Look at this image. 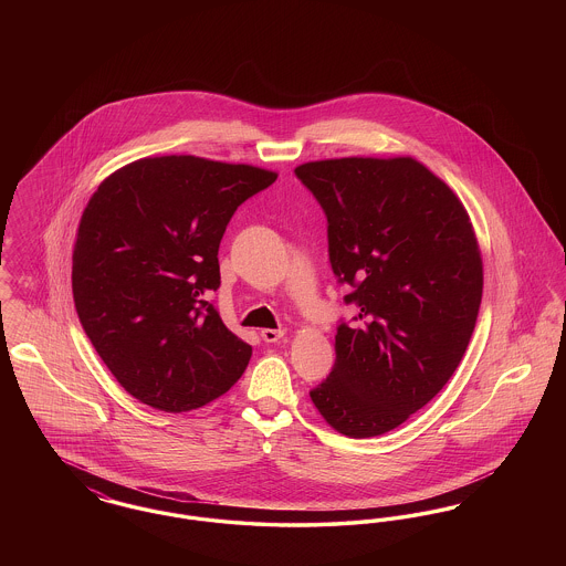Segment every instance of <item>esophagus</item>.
<instances>
[{"label":"esophagus","mask_w":566,"mask_h":566,"mask_svg":"<svg viewBox=\"0 0 566 566\" xmlns=\"http://www.w3.org/2000/svg\"><path fill=\"white\" fill-rule=\"evenodd\" d=\"M284 335H286L284 328H263V331H261V337H263L268 344L280 342Z\"/></svg>","instance_id":"1"}]
</instances>
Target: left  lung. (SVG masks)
<instances>
[{
    "label": "left lung",
    "instance_id": "8db88e82",
    "mask_svg": "<svg viewBox=\"0 0 566 566\" xmlns=\"http://www.w3.org/2000/svg\"><path fill=\"white\" fill-rule=\"evenodd\" d=\"M295 174L323 206L331 268L358 305L310 397L335 431L377 437L457 371L484 291L480 243L457 192L411 157L324 159Z\"/></svg>",
    "mask_w": 566,
    "mask_h": 566
}]
</instances>
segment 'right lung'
Returning <instances> with one entry per match:
<instances>
[{
  "label": "right lung",
  "mask_w": 566,
  "mask_h": 566,
  "mask_svg": "<svg viewBox=\"0 0 566 566\" xmlns=\"http://www.w3.org/2000/svg\"><path fill=\"white\" fill-rule=\"evenodd\" d=\"M275 178L245 163L144 157L88 199L72 254L74 303L93 348L137 401L190 411L242 377L252 348L208 298L231 216Z\"/></svg>",
  "instance_id": "add662e5"
}]
</instances>
